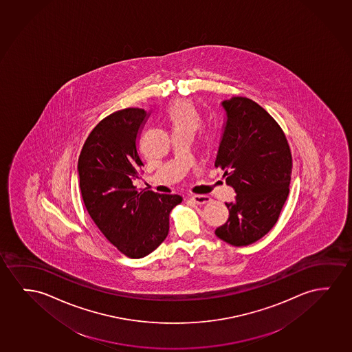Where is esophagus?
Wrapping results in <instances>:
<instances>
[{
    "mask_svg": "<svg viewBox=\"0 0 352 352\" xmlns=\"http://www.w3.org/2000/svg\"><path fill=\"white\" fill-rule=\"evenodd\" d=\"M190 200L194 201L195 204H199V205H203V204L210 203V201H211V198H210L208 195H204V194H197V195L190 197Z\"/></svg>",
    "mask_w": 352,
    "mask_h": 352,
    "instance_id": "1",
    "label": "esophagus"
}]
</instances>
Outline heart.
<instances>
[{
  "label": "heart",
  "mask_w": 352,
  "mask_h": 352,
  "mask_svg": "<svg viewBox=\"0 0 352 352\" xmlns=\"http://www.w3.org/2000/svg\"><path fill=\"white\" fill-rule=\"evenodd\" d=\"M168 116L175 131L188 130L195 133L200 125L199 112L188 100L173 101L168 106Z\"/></svg>",
  "instance_id": "b5f03b06"
}]
</instances>
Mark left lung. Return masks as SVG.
Instances as JSON below:
<instances>
[{"instance_id": "obj_1", "label": "left lung", "mask_w": 352, "mask_h": 352, "mask_svg": "<svg viewBox=\"0 0 352 352\" xmlns=\"http://www.w3.org/2000/svg\"><path fill=\"white\" fill-rule=\"evenodd\" d=\"M227 120L214 162L236 197L226 203L227 222L218 238L233 246L256 243L278 222L287 200L292 155L275 119L257 102L243 96L222 101Z\"/></svg>"}]
</instances>
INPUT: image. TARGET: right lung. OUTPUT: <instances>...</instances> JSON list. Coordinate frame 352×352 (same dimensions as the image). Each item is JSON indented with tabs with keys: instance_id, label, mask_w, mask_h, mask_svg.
I'll use <instances>...</instances> for the list:
<instances>
[{
	"instance_id": "add662e5",
	"label": "right lung",
	"mask_w": 352,
	"mask_h": 352,
	"mask_svg": "<svg viewBox=\"0 0 352 352\" xmlns=\"http://www.w3.org/2000/svg\"><path fill=\"white\" fill-rule=\"evenodd\" d=\"M149 113L120 109L102 119L78 158L80 188L85 208L109 243L130 258L153 252L168 234V214L182 197L138 192L144 162L139 138Z\"/></svg>"
}]
</instances>
